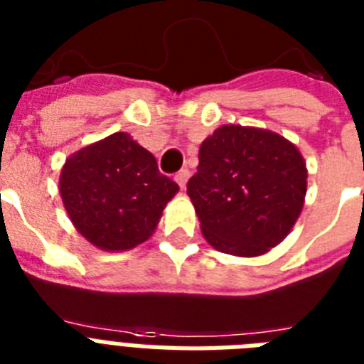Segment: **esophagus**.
Listing matches in <instances>:
<instances>
[{"instance_id": "obj_1", "label": "esophagus", "mask_w": 364, "mask_h": 364, "mask_svg": "<svg viewBox=\"0 0 364 364\" xmlns=\"http://www.w3.org/2000/svg\"><path fill=\"white\" fill-rule=\"evenodd\" d=\"M188 176H191V171L187 170V168H183V170H179L176 173V181L179 183V187H185V185H187V179H188Z\"/></svg>"}]
</instances>
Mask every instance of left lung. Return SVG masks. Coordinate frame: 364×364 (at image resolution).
I'll return each instance as SVG.
<instances>
[{
	"instance_id": "8db88e82",
	"label": "left lung",
	"mask_w": 364,
	"mask_h": 364,
	"mask_svg": "<svg viewBox=\"0 0 364 364\" xmlns=\"http://www.w3.org/2000/svg\"><path fill=\"white\" fill-rule=\"evenodd\" d=\"M187 194L215 249L255 257L277 245L299 219L306 196L304 159L274 132L227 124L202 143Z\"/></svg>"
}]
</instances>
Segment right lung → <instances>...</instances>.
I'll use <instances>...</instances> for the list:
<instances>
[{
    "instance_id": "obj_1",
    "label": "right lung",
    "mask_w": 364,
    "mask_h": 364,
    "mask_svg": "<svg viewBox=\"0 0 364 364\" xmlns=\"http://www.w3.org/2000/svg\"><path fill=\"white\" fill-rule=\"evenodd\" d=\"M179 191L147 149L117 132L65 160L60 194L77 230L105 251H122L154 232Z\"/></svg>"
}]
</instances>
